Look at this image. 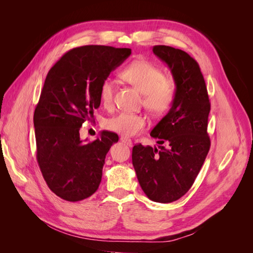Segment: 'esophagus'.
I'll return each mask as SVG.
<instances>
[{
    "mask_svg": "<svg viewBox=\"0 0 253 253\" xmlns=\"http://www.w3.org/2000/svg\"><path fill=\"white\" fill-rule=\"evenodd\" d=\"M120 141H122V142H124V143L127 144L128 147H131L132 143H133V142H132V140L129 139L128 137H126V136H121V137H120Z\"/></svg>",
    "mask_w": 253,
    "mask_h": 253,
    "instance_id": "obj_1",
    "label": "esophagus"
}]
</instances>
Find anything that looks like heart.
Returning <instances> with one entry per match:
<instances>
[{
	"label": "heart",
	"mask_w": 253,
	"mask_h": 253,
	"mask_svg": "<svg viewBox=\"0 0 253 253\" xmlns=\"http://www.w3.org/2000/svg\"><path fill=\"white\" fill-rule=\"evenodd\" d=\"M121 79L142 94V104L154 116H164L174 105L177 86L173 79L166 78L165 72L151 61L138 59L126 65L120 73ZM116 83L105 78L99 88L101 104L110 109L114 102ZM148 120L141 114L120 112L106 119L104 126L122 136H134L142 132Z\"/></svg>",
	"instance_id": "obj_1"
}]
</instances>
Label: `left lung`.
<instances>
[{
    "instance_id": "1",
    "label": "left lung",
    "mask_w": 253,
    "mask_h": 253,
    "mask_svg": "<svg viewBox=\"0 0 253 253\" xmlns=\"http://www.w3.org/2000/svg\"><path fill=\"white\" fill-rule=\"evenodd\" d=\"M153 52L169 66L177 94L151 132L160 150L135 144L132 162L145 195L167 204L185 195L202 169L211 144L207 132L211 105L200 65L189 53L166 45H155Z\"/></svg>"
}]
</instances>
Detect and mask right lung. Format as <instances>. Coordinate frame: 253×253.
<instances>
[{"label": "right lung", "mask_w": 253, "mask_h": 253, "mask_svg": "<svg viewBox=\"0 0 253 253\" xmlns=\"http://www.w3.org/2000/svg\"><path fill=\"white\" fill-rule=\"evenodd\" d=\"M129 55V48L85 45L65 52L46 76L34 114L37 160L62 200H85L100 185L106 153L119 137L103 131L83 143L79 129L100 105L101 82Z\"/></svg>", "instance_id": "right-lung-1"}]
</instances>
